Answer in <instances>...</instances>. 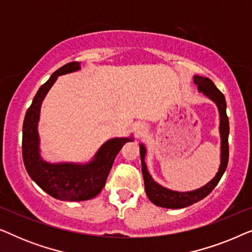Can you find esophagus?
Returning <instances> with one entry per match:
<instances>
[{
  "instance_id": "1",
  "label": "esophagus",
  "mask_w": 252,
  "mask_h": 252,
  "mask_svg": "<svg viewBox=\"0 0 252 252\" xmlns=\"http://www.w3.org/2000/svg\"><path fill=\"white\" fill-rule=\"evenodd\" d=\"M135 133L137 136H142L147 132V125L144 123H137L135 125Z\"/></svg>"
}]
</instances>
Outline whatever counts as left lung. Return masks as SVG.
Listing matches in <instances>:
<instances>
[{
	"label": "left lung",
	"mask_w": 252,
	"mask_h": 252,
	"mask_svg": "<svg viewBox=\"0 0 252 252\" xmlns=\"http://www.w3.org/2000/svg\"><path fill=\"white\" fill-rule=\"evenodd\" d=\"M194 82L197 85L199 93L206 96L209 99L215 103L219 112V134H220V165L215 177L205 184L203 187L195 189L190 191H177L168 189L158 184L151 177L148 171L146 164L147 148L143 143H140V157L141 165H142V174L144 180V188L146 194L150 202L155 205L166 209H182L197 203L208 196L211 192L225 173L227 164H228V134H229V123L228 117L226 113V99L225 96L216 85L206 77L194 75Z\"/></svg>",
	"instance_id": "1"
}]
</instances>
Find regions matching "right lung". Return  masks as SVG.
<instances>
[{"instance_id": "right-lung-1", "label": "right lung", "mask_w": 252, "mask_h": 252, "mask_svg": "<svg viewBox=\"0 0 252 252\" xmlns=\"http://www.w3.org/2000/svg\"><path fill=\"white\" fill-rule=\"evenodd\" d=\"M79 62H71L55 71L39 88L26 111L23 124V159L31 179L53 197L77 202L94 198L102 191L113 161L123 146L133 136L112 137L105 141L86 163H51L41 156L39 126L41 105L49 89L61 75L80 70Z\"/></svg>"}]
</instances>
